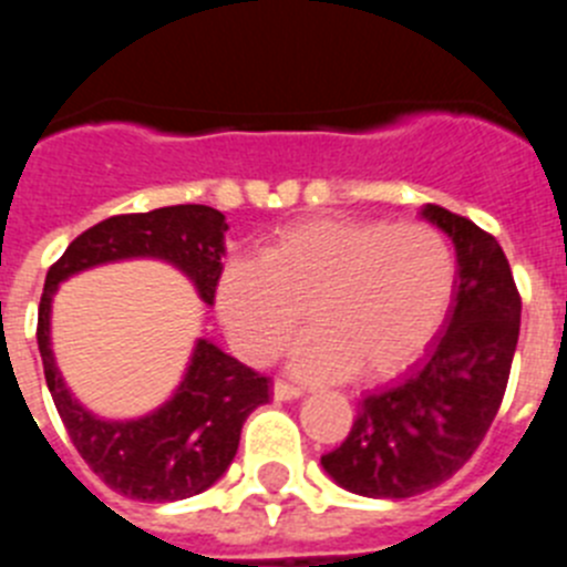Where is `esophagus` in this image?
<instances>
[{"instance_id":"esophagus-1","label":"esophagus","mask_w":567,"mask_h":567,"mask_svg":"<svg viewBox=\"0 0 567 567\" xmlns=\"http://www.w3.org/2000/svg\"><path fill=\"white\" fill-rule=\"evenodd\" d=\"M301 394H305L301 385L288 383V380H274V400H296Z\"/></svg>"}]
</instances>
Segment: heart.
Wrapping results in <instances>:
<instances>
[{
	"mask_svg": "<svg viewBox=\"0 0 567 567\" xmlns=\"http://www.w3.org/2000/svg\"><path fill=\"white\" fill-rule=\"evenodd\" d=\"M456 254L431 224L319 218L235 259L218 279V313L246 361L268 363L293 341L296 369L313 378L372 380L420 355L451 308Z\"/></svg>",
	"mask_w": 567,
	"mask_h": 567,
	"instance_id": "b5f03b06",
	"label": "heart"
}]
</instances>
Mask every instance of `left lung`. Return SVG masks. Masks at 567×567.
Returning a JSON list of instances; mask_svg holds the SVG:
<instances>
[{
  "label": "left lung",
  "mask_w": 567,
  "mask_h": 567,
  "mask_svg": "<svg viewBox=\"0 0 567 567\" xmlns=\"http://www.w3.org/2000/svg\"><path fill=\"white\" fill-rule=\"evenodd\" d=\"M422 215L456 243V305L422 363L363 396L341 447L321 456L336 484L367 498H411L470 462L504 403L520 336V293L498 240L444 206Z\"/></svg>",
  "instance_id": "obj_1"
}]
</instances>
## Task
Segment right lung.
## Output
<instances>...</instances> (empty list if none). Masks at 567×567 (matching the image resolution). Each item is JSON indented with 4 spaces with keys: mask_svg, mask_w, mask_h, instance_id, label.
Masks as SVG:
<instances>
[{
    "mask_svg": "<svg viewBox=\"0 0 567 567\" xmlns=\"http://www.w3.org/2000/svg\"><path fill=\"white\" fill-rule=\"evenodd\" d=\"M218 209L204 204L162 206L114 215L75 240L47 271L39 305V338L44 378L69 439L92 473L114 492L147 504L193 498L212 486L231 464L246 416L268 403L266 374L198 341L187 378L171 403L136 422H105L72 400L50 349V301L58 282L83 268L125 257H158L182 268L206 305L215 301L224 266V235Z\"/></svg>",
    "mask_w": 567,
    "mask_h": 567,
    "instance_id": "add662e5",
    "label": "right lung"
}]
</instances>
